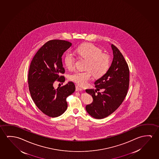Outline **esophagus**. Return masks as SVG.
<instances>
[{
    "label": "esophagus",
    "instance_id": "1",
    "mask_svg": "<svg viewBox=\"0 0 159 159\" xmlns=\"http://www.w3.org/2000/svg\"><path fill=\"white\" fill-rule=\"evenodd\" d=\"M75 90L76 91H83V89L79 87V86H76Z\"/></svg>",
    "mask_w": 159,
    "mask_h": 159
}]
</instances>
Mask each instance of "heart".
<instances>
[{"label": "heart", "instance_id": "obj_1", "mask_svg": "<svg viewBox=\"0 0 159 159\" xmlns=\"http://www.w3.org/2000/svg\"><path fill=\"white\" fill-rule=\"evenodd\" d=\"M76 53L82 58L86 60L84 71H77L69 75V78L77 85L84 86L87 85L93 75L100 78L108 70L111 64V59L108 54L91 43L83 44L78 47ZM75 57L73 54L68 52L64 57V62L67 68L71 70L74 67Z\"/></svg>", "mask_w": 159, "mask_h": 159}]
</instances>
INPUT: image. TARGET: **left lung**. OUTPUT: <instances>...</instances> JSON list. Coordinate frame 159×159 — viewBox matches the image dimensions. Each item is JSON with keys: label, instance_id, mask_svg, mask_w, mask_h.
<instances>
[{"label": "left lung", "instance_id": "obj_1", "mask_svg": "<svg viewBox=\"0 0 159 159\" xmlns=\"http://www.w3.org/2000/svg\"><path fill=\"white\" fill-rule=\"evenodd\" d=\"M112 63L107 72L95 82L96 89H87L93 102L86 106L89 114L96 119L107 117L122 104L129 85V69L124 57L115 45H111ZM103 92L100 93L99 90Z\"/></svg>", "mask_w": 159, "mask_h": 159}]
</instances>
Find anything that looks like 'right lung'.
Listing matches in <instances>:
<instances>
[{
    "instance_id": "right-lung-1",
    "label": "right lung",
    "mask_w": 159,
    "mask_h": 159,
    "mask_svg": "<svg viewBox=\"0 0 159 159\" xmlns=\"http://www.w3.org/2000/svg\"><path fill=\"white\" fill-rule=\"evenodd\" d=\"M71 46L64 40L47 42L37 52L30 66L28 83L30 93L37 107L50 117H57L66 111V98L75 90L72 81L54 88L55 81L63 83L65 78L61 57Z\"/></svg>"
}]
</instances>
